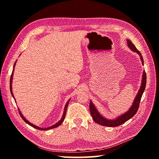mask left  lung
I'll use <instances>...</instances> for the list:
<instances>
[{"label": "left lung", "mask_w": 159, "mask_h": 159, "mask_svg": "<svg viewBox=\"0 0 159 159\" xmlns=\"http://www.w3.org/2000/svg\"><path fill=\"white\" fill-rule=\"evenodd\" d=\"M127 44L132 51L137 52L138 55H139L141 62H142V65L143 66V59L140 52L136 48V47L134 46V45L132 43L130 40L127 39ZM146 74L145 70H143L140 88L139 91H138V93L135 96V98H134L133 101V104H132L131 107H130V109H128V111H127L126 113L120 115V116H118L116 118V119H113V120H109L107 119V118L103 117L102 115L98 112V111L97 110L95 105L93 104L92 101H90L89 110H90L91 115H92V117H93V121L97 124L102 125V126H109V127L118 126H120V125L126 122V121L130 120V118L133 117L134 115L136 114L138 109H139L141 98V97H142L145 89H146Z\"/></svg>", "instance_id": "1"}]
</instances>
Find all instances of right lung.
Returning <instances> with one entry per match:
<instances>
[{
  "label": "right lung",
  "instance_id": "1",
  "mask_svg": "<svg viewBox=\"0 0 159 159\" xmlns=\"http://www.w3.org/2000/svg\"><path fill=\"white\" fill-rule=\"evenodd\" d=\"M16 62H17V60L16 61V62H15V63H14V66H13V71H12V73H11V79H10V92H11V96H13V99L15 100V102H16V99H15L14 96H13V92H12V80H13V72H14V67H15V66H16ZM70 100H69L68 101H67V102H66V105H65V108H64V111H63V116H62V117H61V120H60L58 121V122H57L55 124H54V125H52V126H50V127H48V128H40V127H39V126H36V125H34V124H32V123L30 122V121H29L27 120L26 119V118H25V117H24V116H23V115H22V113H21V111H20L19 108H18L19 113H20V116H21V117L22 118V120H23L24 121H25L26 124H28L29 125H30V126H32V127H33V128H36V129L41 130H50V129H52V128H55L58 127L59 126H60V125L62 124V122H63V121L64 119H65L66 114V111H67V106H68V104H69V102H70Z\"/></svg>",
  "mask_w": 159,
  "mask_h": 159
}]
</instances>
